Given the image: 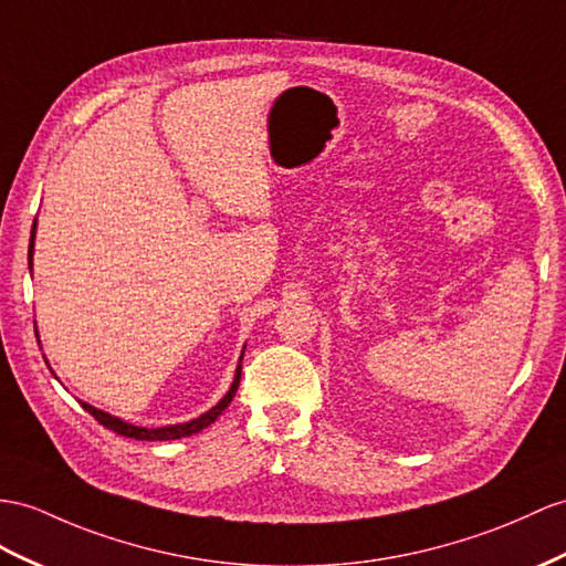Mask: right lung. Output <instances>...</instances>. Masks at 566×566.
Here are the masks:
<instances>
[{"label":"right lung","mask_w":566,"mask_h":566,"mask_svg":"<svg viewBox=\"0 0 566 566\" xmlns=\"http://www.w3.org/2000/svg\"><path fill=\"white\" fill-rule=\"evenodd\" d=\"M33 235H35V223H33ZM33 256V238H31V247H29V259ZM240 375H242V367H238V375H235V381H232L230 391L223 396V401H220L216 408H211L209 412H203L201 418L191 420V422H185V424H172V427H158V430H148V427H136V424H129L124 422L119 418H113L107 416V412L93 408L88 403H84V408L91 412V416L98 420L103 427H107V430H113L115 434H122V437H134V439H148V442H168V439H179V437H189L195 432H201L203 427H209L213 420H218L220 412H223L232 398H235V391L240 387Z\"/></svg>","instance_id":"1"}]
</instances>
